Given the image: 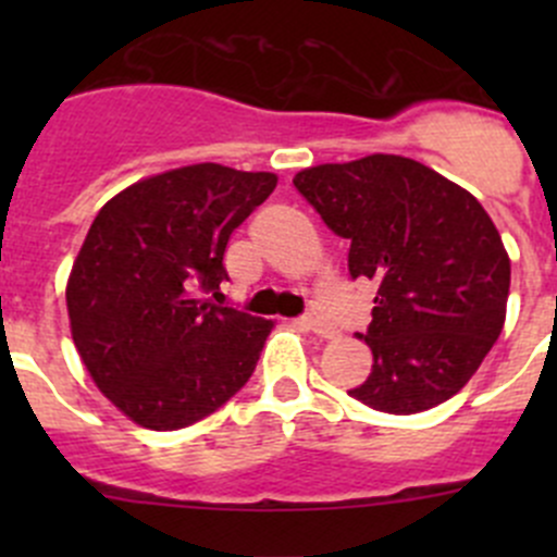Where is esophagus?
<instances>
[{
	"instance_id": "esophagus-1",
	"label": "esophagus",
	"mask_w": 557,
	"mask_h": 557,
	"mask_svg": "<svg viewBox=\"0 0 557 557\" xmlns=\"http://www.w3.org/2000/svg\"><path fill=\"white\" fill-rule=\"evenodd\" d=\"M301 323H305V329H310L312 334L323 336V339H334V336H336V329H334V325L325 323V320L320 318L318 312H307L305 318H301Z\"/></svg>"
}]
</instances>
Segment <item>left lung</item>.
<instances>
[{
    "label": "left lung",
    "mask_w": 557,
    "mask_h": 557,
    "mask_svg": "<svg viewBox=\"0 0 557 557\" xmlns=\"http://www.w3.org/2000/svg\"><path fill=\"white\" fill-rule=\"evenodd\" d=\"M336 237L350 277L377 285L372 374L352 398L391 414L447 401L480 369L507 318L509 256L480 201L404 156L374 153L294 177Z\"/></svg>",
    "instance_id": "obj_1"
}]
</instances>
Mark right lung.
<instances>
[{
    "mask_svg": "<svg viewBox=\"0 0 557 557\" xmlns=\"http://www.w3.org/2000/svg\"><path fill=\"white\" fill-rule=\"evenodd\" d=\"M277 177L194 164L99 210L66 283L72 339L99 391L143 429L174 431L243 391L272 320L221 307L234 228Z\"/></svg>",
    "mask_w": 557,
    "mask_h": 557,
    "instance_id": "obj_1",
    "label": "right lung"
}]
</instances>
